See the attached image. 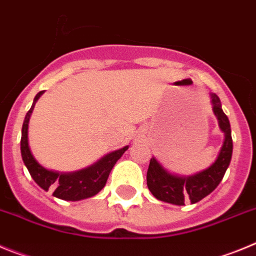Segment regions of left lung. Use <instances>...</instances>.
<instances>
[{
  "mask_svg": "<svg viewBox=\"0 0 256 256\" xmlns=\"http://www.w3.org/2000/svg\"><path fill=\"white\" fill-rule=\"evenodd\" d=\"M210 98L213 114L217 117L220 131L224 134V142L217 160L210 167L199 174L192 176H177L168 172L153 156L146 172V185L152 194L158 200L174 206H185V200H190L194 204L210 194L222 181L232 158L234 144L231 136V125L228 117L223 112L217 94L212 93Z\"/></svg>",
  "mask_w": 256,
  "mask_h": 256,
  "instance_id": "left-lung-1",
  "label": "left lung"
}]
</instances>
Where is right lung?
<instances>
[{"mask_svg":"<svg viewBox=\"0 0 256 256\" xmlns=\"http://www.w3.org/2000/svg\"><path fill=\"white\" fill-rule=\"evenodd\" d=\"M43 93L44 92H39L36 94L32 108L28 111L24 124H22V142H20L22 162L26 166L28 171L33 177L34 181L43 190L48 191V188L54 190V196L58 198V199L76 202V200L88 199V198L94 196L104 188L110 172L112 171V168L116 164L117 160L128 150V146H124L118 150L108 153L107 156L100 158L94 164L76 172H68V174H62L61 172L60 174V172L50 171L43 166H40L36 162V160L32 154L30 148H29L28 126H29V118H30V114L33 112L34 104Z\"/></svg>","mask_w":256,"mask_h":256,"instance_id":"obj_1","label":"right lung"}]
</instances>
